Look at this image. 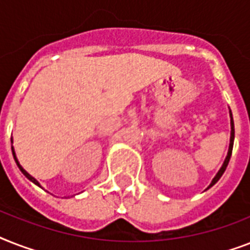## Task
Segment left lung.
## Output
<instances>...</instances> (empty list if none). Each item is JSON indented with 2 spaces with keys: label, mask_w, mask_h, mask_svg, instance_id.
<instances>
[{
  "label": "left lung",
  "mask_w": 250,
  "mask_h": 250,
  "mask_svg": "<svg viewBox=\"0 0 250 250\" xmlns=\"http://www.w3.org/2000/svg\"><path fill=\"white\" fill-rule=\"evenodd\" d=\"M229 115H231V139H229V154H227V157H226L225 160V164H223V166L221 167V170L218 171V174L215 175V178L213 179V182L210 183V186H214L215 183L221 179V176L223 175V172L226 171V167H227V165H229V158H231V154H232V146H233V137H235V129H233V119H232V113H231V110H229Z\"/></svg>",
  "instance_id": "1"
}]
</instances>
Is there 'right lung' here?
<instances>
[{
	"label": "right lung",
	"instance_id": "obj_1",
	"mask_svg": "<svg viewBox=\"0 0 250 250\" xmlns=\"http://www.w3.org/2000/svg\"><path fill=\"white\" fill-rule=\"evenodd\" d=\"M11 149H13V148H11ZM13 154H14V158H15V162H17L18 167H19V170H21V172H23V174H24V176H25V178H28L29 180H31V182H32V183H35V184H36V186H40V184H39V182H37L36 179H35V178H32V176H31V175H29L28 172H27V171H25L24 168H23V167L21 166V165H19V162H18V160H17V157H15V153H14V150H13Z\"/></svg>",
	"mask_w": 250,
	"mask_h": 250
}]
</instances>
